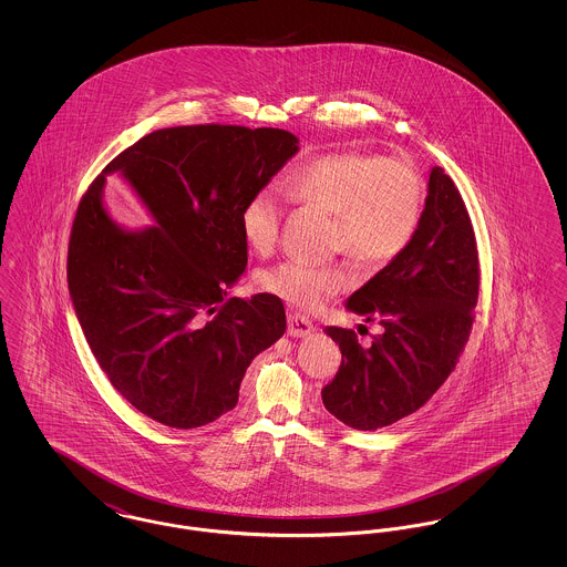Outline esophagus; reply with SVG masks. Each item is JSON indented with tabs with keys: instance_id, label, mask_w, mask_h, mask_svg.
<instances>
[{
	"instance_id": "1",
	"label": "esophagus",
	"mask_w": 567,
	"mask_h": 567,
	"mask_svg": "<svg viewBox=\"0 0 567 567\" xmlns=\"http://www.w3.org/2000/svg\"><path fill=\"white\" fill-rule=\"evenodd\" d=\"M312 329H315V327H312V321H310L308 317L297 315V312L289 315V336H293V338H306Z\"/></svg>"
}]
</instances>
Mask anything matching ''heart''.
Segmentation results:
<instances>
[{"label": "heart", "instance_id": "1", "mask_svg": "<svg viewBox=\"0 0 567 567\" xmlns=\"http://www.w3.org/2000/svg\"><path fill=\"white\" fill-rule=\"evenodd\" d=\"M287 199L333 216L331 248L351 252L363 270L395 261L414 240L425 208V183L404 157L333 151L297 163L280 183ZM285 199L274 187L255 190L240 210L246 244L270 255L280 238ZM351 285L342 264L285 261L261 276V287L299 310H315Z\"/></svg>", "mask_w": 567, "mask_h": 567}]
</instances>
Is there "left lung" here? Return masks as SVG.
<instances>
[{
	"label": "left lung",
	"mask_w": 567,
	"mask_h": 567,
	"mask_svg": "<svg viewBox=\"0 0 567 567\" xmlns=\"http://www.w3.org/2000/svg\"><path fill=\"white\" fill-rule=\"evenodd\" d=\"M478 289L467 208L453 178L433 167L414 240L347 301L349 312L382 327L372 347L352 329L327 327L342 363L321 391L324 408L349 427L377 432L427 404L467 344Z\"/></svg>",
	"instance_id": "1"
}]
</instances>
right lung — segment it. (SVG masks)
I'll use <instances>...</instances> for the list:
<instances>
[{"label": "right lung", "instance_id": "obj_1", "mask_svg": "<svg viewBox=\"0 0 567 567\" xmlns=\"http://www.w3.org/2000/svg\"><path fill=\"white\" fill-rule=\"evenodd\" d=\"M297 153L285 130L183 125L144 135L82 195L68 287L89 349L148 419L193 430L238 404L250 361L285 333L280 297H227L248 250L244 202ZM121 171L158 223L121 230L101 204Z\"/></svg>", "mask_w": 567, "mask_h": 567}]
</instances>
